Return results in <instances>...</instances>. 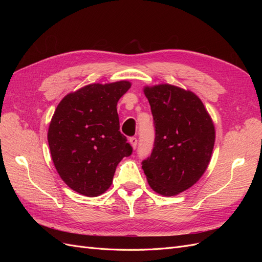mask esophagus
Masks as SVG:
<instances>
[{
    "label": "esophagus",
    "mask_w": 262,
    "mask_h": 262,
    "mask_svg": "<svg viewBox=\"0 0 262 262\" xmlns=\"http://www.w3.org/2000/svg\"><path fill=\"white\" fill-rule=\"evenodd\" d=\"M129 142H130L131 146L133 147V149H136V147H137V143H138V140H137V138H136V137H132V138H130V139H129Z\"/></svg>",
    "instance_id": "34e87169"
}]
</instances>
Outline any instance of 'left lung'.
Listing matches in <instances>:
<instances>
[{
  "mask_svg": "<svg viewBox=\"0 0 262 262\" xmlns=\"http://www.w3.org/2000/svg\"><path fill=\"white\" fill-rule=\"evenodd\" d=\"M155 124L153 152L142 163L149 187L165 196L192 187L207 170L215 128L196 95L170 84L144 86Z\"/></svg>",
  "mask_w": 262,
  "mask_h": 262,
  "instance_id": "obj_1",
  "label": "left lung"
}]
</instances>
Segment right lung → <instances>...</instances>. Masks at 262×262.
Instances as JSON below:
<instances>
[{
  "instance_id": "1",
  "label": "right lung",
  "mask_w": 262,
  "mask_h": 262,
  "mask_svg": "<svg viewBox=\"0 0 262 262\" xmlns=\"http://www.w3.org/2000/svg\"><path fill=\"white\" fill-rule=\"evenodd\" d=\"M129 81L89 84L62 98L51 118L48 143L61 179L77 193L97 196L112 186L118 164L132 153L119 131L117 104Z\"/></svg>"
}]
</instances>
